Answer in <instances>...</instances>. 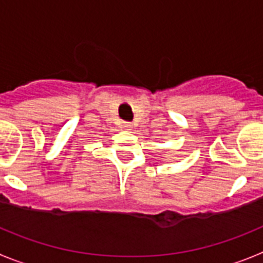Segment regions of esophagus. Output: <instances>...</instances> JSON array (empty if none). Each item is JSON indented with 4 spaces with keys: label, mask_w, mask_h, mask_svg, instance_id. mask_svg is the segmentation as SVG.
Listing matches in <instances>:
<instances>
[{
    "label": "esophagus",
    "mask_w": 263,
    "mask_h": 263,
    "mask_svg": "<svg viewBox=\"0 0 263 263\" xmlns=\"http://www.w3.org/2000/svg\"><path fill=\"white\" fill-rule=\"evenodd\" d=\"M122 127L123 128H126V129H129L132 127V123H129V122H123L122 123Z\"/></svg>",
    "instance_id": "34e87169"
}]
</instances>
